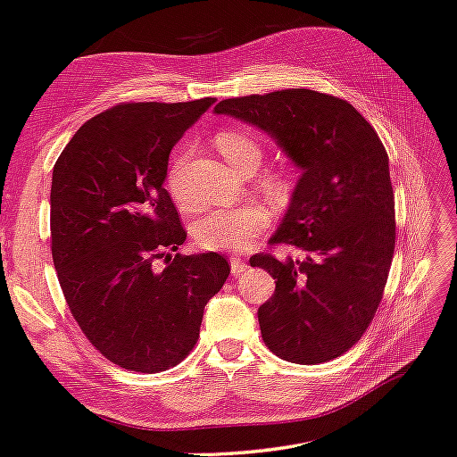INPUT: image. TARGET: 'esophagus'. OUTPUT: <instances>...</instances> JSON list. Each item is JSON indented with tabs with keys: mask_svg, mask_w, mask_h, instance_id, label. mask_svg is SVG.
<instances>
[{
	"mask_svg": "<svg viewBox=\"0 0 457 457\" xmlns=\"http://www.w3.org/2000/svg\"><path fill=\"white\" fill-rule=\"evenodd\" d=\"M229 263H231V273H234V276H237V273H244L247 270V263L244 262L242 255H231Z\"/></svg>",
	"mask_w": 457,
	"mask_h": 457,
	"instance_id": "obj_1",
	"label": "esophagus"
}]
</instances>
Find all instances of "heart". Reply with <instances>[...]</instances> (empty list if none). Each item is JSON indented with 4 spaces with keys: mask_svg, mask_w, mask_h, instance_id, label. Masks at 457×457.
Masks as SVG:
<instances>
[{
    "mask_svg": "<svg viewBox=\"0 0 457 457\" xmlns=\"http://www.w3.org/2000/svg\"><path fill=\"white\" fill-rule=\"evenodd\" d=\"M215 147L237 171L253 173L263 162V145L245 129H221L215 136ZM189 149L173 155L168 168V189L179 205H189L186 184V165ZM260 186L273 202H287L295 189V176L289 168H278L265 173ZM271 226V212L263 204H244L202 213L194 221L192 236L197 247L215 252H239L252 245Z\"/></svg>",
    "mask_w": 457,
    "mask_h": 457,
    "instance_id": "1",
    "label": "heart"
}]
</instances>
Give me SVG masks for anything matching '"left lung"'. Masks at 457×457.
I'll return each instance as SVG.
<instances>
[{
  "label": "left lung",
  "instance_id": "8db88e82",
  "mask_svg": "<svg viewBox=\"0 0 457 457\" xmlns=\"http://www.w3.org/2000/svg\"><path fill=\"white\" fill-rule=\"evenodd\" d=\"M215 113L268 131L302 168L270 239L302 257L250 260L276 279L257 310L265 345L303 366L339 358L366 334L394 260L395 202L384 144L352 104L305 87L223 99Z\"/></svg>",
  "mask_w": 457,
  "mask_h": 457
}]
</instances>
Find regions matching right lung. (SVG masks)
Returning a JSON list of instances; mask_svg holds the SVG:
<instances>
[{
	"label": "right lung",
	"instance_id": "1",
	"mask_svg": "<svg viewBox=\"0 0 457 457\" xmlns=\"http://www.w3.org/2000/svg\"><path fill=\"white\" fill-rule=\"evenodd\" d=\"M213 102L118 104L86 121L54 165L49 229L63 297L89 344L129 371L178 366L229 276L215 252L173 253L187 231L163 187L171 147Z\"/></svg>",
	"mask_w": 457,
	"mask_h": 457
}]
</instances>
